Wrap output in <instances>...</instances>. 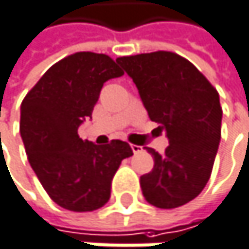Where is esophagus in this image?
<instances>
[{
  "instance_id": "34e87169",
  "label": "esophagus",
  "mask_w": 249,
  "mask_h": 249,
  "mask_svg": "<svg viewBox=\"0 0 249 249\" xmlns=\"http://www.w3.org/2000/svg\"><path fill=\"white\" fill-rule=\"evenodd\" d=\"M131 150H133V153H134V155H137V153H140V152L143 150V147H142V146H136V144H131Z\"/></svg>"
}]
</instances>
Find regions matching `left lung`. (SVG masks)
<instances>
[{"label":"left lung","instance_id":"obj_1","mask_svg":"<svg viewBox=\"0 0 249 249\" xmlns=\"http://www.w3.org/2000/svg\"><path fill=\"white\" fill-rule=\"evenodd\" d=\"M118 64L133 78L149 118L165 130L169 146L140 178L147 203L175 209L206 187L220 143L222 107L217 90L185 58L166 51L121 56Z\"/></svg>","mask_w":249,"mask_h":249}]
</instances>
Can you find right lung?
<instances>
[{"label": "right lung", "mask_w": 249, "mask_h": 249, "mask_svg": "<svg viewBox=\"0 0 249 249\" xmlns=\"http://www.w3.org/2000/svg\"><path fill=\"white\" fill-rule=\"evenodd\" d=\"M122 74L105 53L77 52L52 65L21 102L20 134L29 163L48 196L67 210L103 207L115 172L133 155L125 142L97 146L78 137L103 84Z\"/></svg>", "instance_id": "1"}]
</instances>
